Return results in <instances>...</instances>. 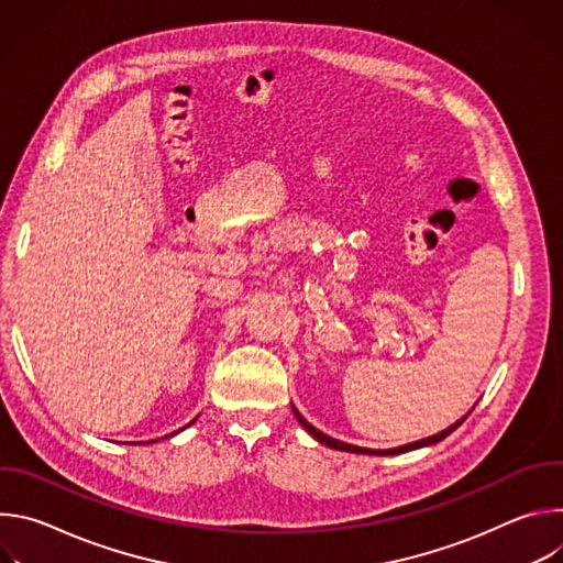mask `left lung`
<instances>
[{
	"label": "left lung",
	"instance_id": "left-lung-1",
	"mask_svg": "<svg viewBox=\"0 0 563 563\" xmlns=\"http://www.w3.org/2000/svg\"><path fill=\"white\" fill-rule=\"evenodd\" d=\"M291 410H294V417L298 419V423L318 441V443H323L325 448H332V450H341V452H354V454H378V456H387V454H404V452H410V450H419V448H428V445H434V443H439V441H443L445 437H450L465 419H467V415L472 412H467L463 419H459L456 423H452L450 428H445L443 432H437V434H432V437H428V439H421V441H415V443H406V445H398V448H391V450H369V448H358V445H350V443H343V441H336V439H332V437H328V434H323L320 430H316L311 423H307L302 417H300V412L291 406Z\"/></svg>",
	"mask_w": 563,
	"mask_h": 563
}]
</instances>
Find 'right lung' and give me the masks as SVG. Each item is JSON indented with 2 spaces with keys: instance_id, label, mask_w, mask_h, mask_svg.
Masks as SVG:
<instances>
[{
  "instance_id": "1",
  "label": "right lung",
  "mask_w": 563,
  "mask_h": 563,
  "mask_svg": "<svg viewBox=\"0 0 563 563\" xmlns=\"http://www.w3.org/2000/svg\"><path fill=\"white\" fill-rule=\"evenodd\" d=\"M196 419H198V417H196ZM196 419H194V421H191V423H187V426H185V428H189V426H194V423H196ZM185 428H180V430H178V432H183V430H185ZM178 432H174V434H178ZM174 434H169V437H174ZM153 441H155V439H153Z\"/></svg>"
}]
</instances>
